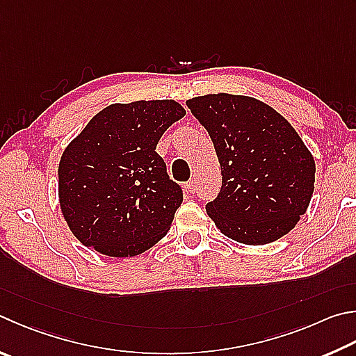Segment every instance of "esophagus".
Returning <instances> with one entry per match:
<instances>
[{"label":"esophagus","instance_id":"esophagus-1","mask_svg":"<svg viewBox=\"0 0 356 356\" xmlns=\"http://www.w3.org/2000/svg\"><path fill=\"white\" fill-rule=\"evenodd\" d=\"M186 190H188V193H191V195H195V193L197 191V182L196 179H191L186 182Z\"/></svg>","mask_w":356,"mask_h":356}]
</instances>
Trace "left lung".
Masks as SVG:
<instances>
[{
	"instance_id": "8db88e82",
	"label": "left lung",
	"mask_w": 356,
	"mask_h": 356,
	"mask_svg": "<svg viewBox=\"0 0 356 356\" xmlns=\"http://www.w3.org/2000/svg\"><path fill=\"white\" fill-rule=\"evenodd\" d=\"M215 146L222 186L205 205L225 236L268 244L286 235L307 211L316 165L294 127L250 96L205 95L186 101Z\"/></svg>"
}]
</instances>
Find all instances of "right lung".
<instances>
[{"mask_svg": "<svg viewBox=\"0 0 356 356\" xmlns=\"http://www.w3.org/2000/svg\"><path fill=\"white\" fill-rule=\"evenodd\" d=\"M184 116L185 108L172 99L112 104L65 147L60 210L83 245L126 258L143 254L168 234L184 196L156 147Z\"/></svg>", "mask_w": 356, "mask_h": 356, "instance_id": "obj_1", "label": "right lung"}]
</instances>
